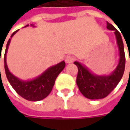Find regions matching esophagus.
<instances>
[{"mask_svg":"<svg viewBox=\"0 0 130 130\" xmlns=\"http://www.w3.org/2000/svg\"><path fill=\"white\" fill-rule=\"evenodd\" d=\"M74 56H68L65 58V62H66V63H68V64L72 63V62H74Z\"/></svg>","mask_w":130,"mask_h":130,"instance_id":"obj_1","label":"esophagus"}]
</instances>
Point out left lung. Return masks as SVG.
<instances>
[{
	"label": "left lung",
	"mask_w": 130,
	"mask_h": 130,
	"mask_svg": "<svg viewBox=\"0 0 130 130\" xmlns=\"http://www.w3.org/2000/svg\"><path fill=\"white\" fill-rule=\"evenodd\" d=\"M107 28L114 31L119 50V62L116 68L110 74L98 75L92 73L84 64L75 61L74 64L78 68L77 76V85L80 92L87 99H100L106 97L113 90L120 81L125 69V53L123 40L120 32L109 22H107Z\"/></svg>",
	"instance_id": "left-lung-1"
}]
</instances>
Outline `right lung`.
Masks as SVG:
<instances>
[{
	"instance_id": "obj_1",
	"label": "right lung",
	"mask_w": 130,
	"mask_h": 130,
	"mask_svg": "<svg viewBox=\"0 0 130 130\" xmlns=\"http://www.w3.org/2000/svg\"><path fill=\"white\" fill-rule=\"evenodd\" d=\"M27 26H28V25L25 27ZM31 26L35 27L33 24L31 25ZM19 30L13 32L10 37V39H9L7 43L4 59L6 75L10 85L20 96L28 101H40L46 98L52 91L56 77L60 74V72L65 68V61H62L56 65L48 68L39 76L31 80H23L13 75L10 71L7 64V53L9 48V45L10 43L11 38Z\"/></svg>"
}]
</instances>
